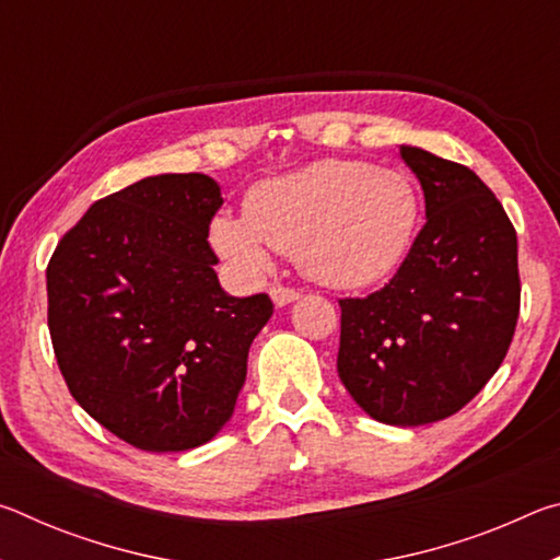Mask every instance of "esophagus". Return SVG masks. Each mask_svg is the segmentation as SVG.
Here are the masks:
<instances>
[{"label": "esophagus", "instance_id": "obj_1", "mask_svg": "<svg viewBox=\"0 0 560 560\" xmlns=\"http://www.w3.org/2000/svg\"><path fill=\"white\" fill-rule=\"evenodd\" d=\"M269 293H271V299H273V303H277V306H289V303H293L301 296V291L291 289V287H283V283H273Z\"/></svg>", "mask_w": 560, "mask_h": 560}]
</instances>
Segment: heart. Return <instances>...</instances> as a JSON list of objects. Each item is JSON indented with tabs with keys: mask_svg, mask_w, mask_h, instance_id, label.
Segmentation results:
<instances>
[{
	"mask_svg": "<svg viewBox=\"0 0 560 560\" xmlns=\"http://www.w3.org/2000/svg\"><path fill=\"white\" fill-rule=\"evenodd\" d=\"M420 222L417 189L397 170L328 158L261 179L244 214L212 222L214 249L246 271L269 267V246L296 254L330 287H368L400 267Z\"/></svg>",
	"mask_w": 560,
	"mask_h": 560,
	"instance_id": "heart-1",
	"label": "heart"
}]
</instances>
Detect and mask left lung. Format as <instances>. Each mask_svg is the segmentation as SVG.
I'll list each match as a JSON object with an SVG mask.
<instances>
[{"label": "left lung", "instance_id": "left-lung-1", "mask_svg": "<svg viewBox=\"0 0 560 560\" xmlns=\"http://www.w3.org/2000/svg\"><path fill=\"white\" fill-rule=\"evenodd\" d=\"M428 222L381 291L338 299V375L377 422L459 412L504 363L521 308L518 246L497 195L467 165L402 145Z\"/></svg>", "mask_w": 560, "mask_h": 560}]
</instances>
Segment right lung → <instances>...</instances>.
Wrapping results in <instances>:
<instances>
[{
    "mask_svg": "<svg viewBox=\"0 0 560 560\" xmlns=\"http://www.w3.org/2000/svg\"><path fill=\"white\" fill-rule=\"evenodd\" d=\"M222 207L200 173L155 175L93 202L46 267L49 334L73 400L122 442L185 452L230 420L267 293L234 299L207 242Z\"/></svg>",
    "mask_w": 560,
    "mask_h": 560,
    "instance_id": "1",
    "label": "right lung"
}]
</instances>
